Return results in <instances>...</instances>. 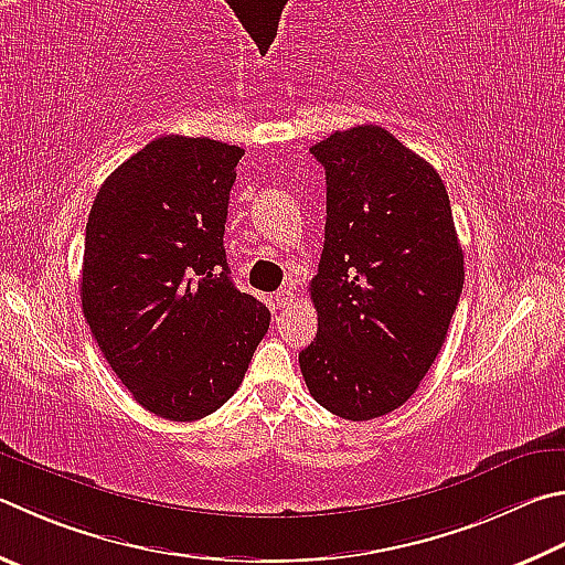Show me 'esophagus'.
<instances>
[{"mask_svg":"<svg viewBox=\"0 0 565 565\" xmlns=\"http://www.w3.org/2000/svg\"><path fill=\"white\" fill-rule=\"evenodd\" d=\"M296 301V294L294 289H281L276 291V309H286V306H291Z\"/></svg>","mask_w":565,"mask_h":565,"instance_id":"34e87169","label":"esophagus"}]
</instances>
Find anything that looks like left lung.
Masks as SVG:
<instances>
[{
	"instance_id": "1",
	"label": "left lung",
	"mask_w": 565,
	"mask_h": 565,
	"mask_svg": "<svg viewBox=\"0 0 565 565\" xmlns=\"http://www.w3.org/2000/svg\"><path fill=\"white\" fill-rule=\"evenodd\" d=\"M326 239L311 281L318 331L299 353L318 405L353 423L405 405L443 351L465 284L439 172L381 126L316 142Z\"/></svg>"
}]
</instances>
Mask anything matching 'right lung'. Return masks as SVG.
<instances>
[{"label": "right lung", "mask_w": 565, "mask_h": 565, "mask_svg": "<svg viewBox=\"0 0 565 565\" xmlns=\"http://www.w3.org/2000/svg\"><path fill=\"white\" fill-rule=\"evenodd\" d=\"M242 156L210 138H156L110 172L88 214L90 333L130 395L172 423L227 403L269 331V309L234 286L224 252Z\"/></svg>", "instance_id": "add662e5"}]
</instances>
